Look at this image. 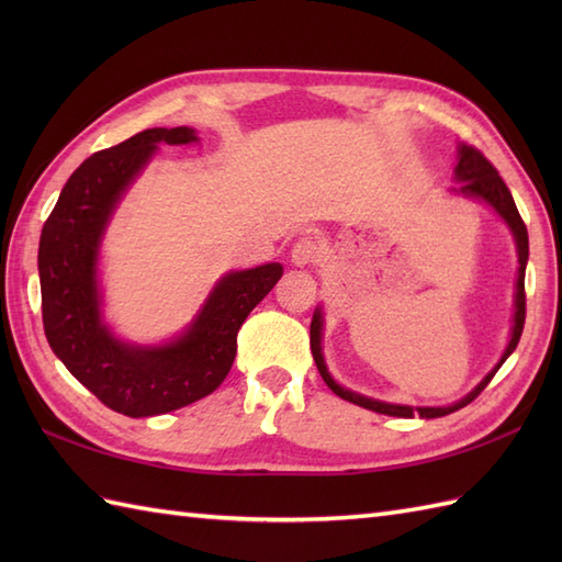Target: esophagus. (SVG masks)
<instances>
[{
	"label": "esophagus",
	"instance_id": "obj_1",
	"mask_svg": "<svg viewBox=\"0 0 562 562\" xmlns=\"http://www.w3.org/2000/svg\"><path fill=\"white\" fill-rule=\"evenodd\" d=\"M321 250H324V246H321L318 238L302 236L300 241L292 246V262L296 268H304L308 262H316L321 258Z\"/></svg>",
	"mask_w": 562,
	"mask_h": 562
}]
</instances>
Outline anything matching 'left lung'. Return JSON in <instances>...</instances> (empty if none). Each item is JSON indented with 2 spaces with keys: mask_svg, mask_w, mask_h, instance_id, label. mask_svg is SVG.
<instances>
[{
  "mask_svg": "<svg viewBox=\"0 0 562 562\" xmlns=\"http://www.w3.org/2000/svg\"><path fill=\"white\" fill-rule=\"evenodd\" d=\"M453 181L459 186L451 188L453 195H461V198H471V200H479L483 205L491 207L499 220L507 224V229L515 236V246H517V258H519V268H517V282H515V316H512V328H509V342L499 357L497 364L487 372L479 384H475L465 396L457 403H449V405H403V403H386V401H376V398H369L362 396V393L350 391L340 386L333 374L328 372V364H326V357H324V348H321V340H324V306H316L314 318H312V355H314V362L318 367L321 376L328 384V389L336 393V396L350 401L355 405H362L367 411H374L381 415H393V417H413V415H420L425 420L429 417H441V415H449L453 411L463 408V405H469L479 393L491 384V379L495 376V372L507 357L515 352L517 342L521 338V330H524V316H527V296H524V272H527V260H529V234H527V226H524L521 217H519V210L515 205V198H512L509 188L505 186L503 178L495 171V166L487 161L479 149H473L469 145H461L457 147V169H453Z\"/></svg>",
  "mask_w": 562,
  "mask_h": 562,
  "instance_id": "left-lung-1",
  "label": "left lung"
}]
</instances>
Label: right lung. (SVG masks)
Here are the masks:
<instances>
[{"label": "right lung", "mask_w": 562, "mask_h": 562, "mask_svg": "<svg viewBox=\"0 0 562 562\" xmlns=\"http://www.w3.org/2000/svg\"><path fill=\"white\" fill-rule=\"evenodd\" d=\"M193 127H151L91 154L69 176L38 246L43 328L53 352L111 411L164 415L210 396L229 374L236 333L282 278L280 262L222 274L181 336L117 338L103 316L101 241L121 200L159 145H193Z\"/></svg>", "instance_id": "add662e5"}]
</instances>
